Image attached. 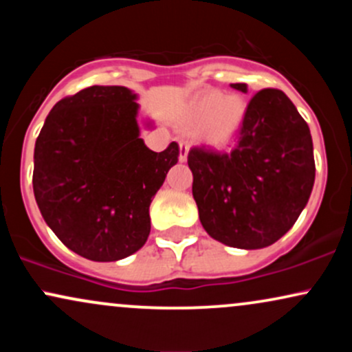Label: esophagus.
Wrapping results in <instances>:
<instances>
[{
	"label": "esophagus",
	"instance_id": "obj_1",
	"mask_svg": "<svg viewBox=\"0 0 352 352\" xmlns=\"http://www.w3.org/2000/svg\"><path fill=\"white\" fill-rule=\"evenodd\" d=\"M187 157H188V144L180 142L179 144V160L180 162H187Z\"/></svg>",
	"mask_w": 352,
	"mask_h": 352
}]
</instances>
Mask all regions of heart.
Segmentation results:
<instances>
[{"mask_svg": "<svg viewBox=\"0 0 352 352\" xmlns=\"http://www.w3.org/2000/svg\"><path fill=\"white\" fill-rule=\"evenodd\" d=\"M248 102L241 94H223L215 89L200 92L185 111L190 129L204 127L201 134L208 147L228 148L243 129Z\"/></svg>", "mask_w": 352, "mask_h": 352, "instance_id": "obj_1", "label": "heart"}]
</instances>
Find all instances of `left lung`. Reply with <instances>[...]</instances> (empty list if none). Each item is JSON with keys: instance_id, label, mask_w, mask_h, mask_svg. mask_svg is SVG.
<instances>
[{"instance_id": "8db88e82", "label": "left lung", "mask_w": 352, "mask_h": 352, "mask_svg": "<svg viewBox=\"0 0 352 352\" xmlns=\"http://www.w3.org/2000/svg\"><path fill=\"white\" fill-rule=\"evenodd\" d=\"M246 92V84H232ZM192 193L205 232L241 250L273 245L293 227L314 185L308 124L280 89H263L248 104L232 152H188Z\"/></svg>"}]
</instances>
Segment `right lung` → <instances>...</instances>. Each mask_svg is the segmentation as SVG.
Instances as JSON below:
<instances>
[{
  "instance_id": "obj_1",
  "label": "right lung",
  "mask_w": 352,
  "mask_h": 352,
  "mask_svg": "<svg viewBox=\"0 0 352 352\" xmlns=\"http://www.w3.org/2000/svg\"><path fill=\"white\" fill-rule=\"evenodd\" d=\"M137 114L134 91L92 86L60 99L36 139L39 212L56 236L87 260L117 261L142 248L152 199L179 162L177 142L164 152L144 144Z\"/></svg>"
}]
</instances>
